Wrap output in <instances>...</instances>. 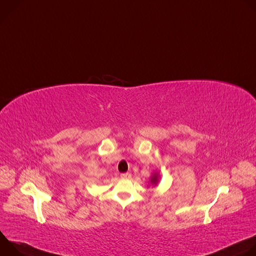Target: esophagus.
<instances>
[{"instance_id": "1", "label": "esophagus", "mask_w": 256, "mask_h": 256, "mask_svg": "<svg viewBox=\"0 0 256 256\" xmlns=\"http://www.w3.org/2000/svg\"><path fill=\"white\" fill-rule=\"evenodd\" d=\"M120 177L122 178H130V173H122V174H120Z\"/></svg>"}]
</instances>
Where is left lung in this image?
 Wrapping results in <instances>:
<instances>
[{"instance_id": "8db88e82", "label": "left lung", "mask_w": 256, "mask_h": 256, "mask_svg": "<svg viewBox=\"0 0 256 256\" xmlns=\"http://www.w3.org/2000/svg\"><path fill=\"white\" fill-rule=\"evenodd\" d=\"M151 184H153V186H157L158 184V181H159V174L156 172V173H154L153 175H152V177H151Z\"/></svg>"}]
</instances>
